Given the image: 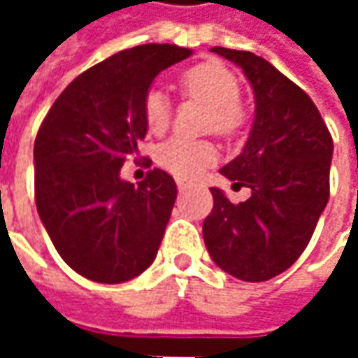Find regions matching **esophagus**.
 <instances>
[{
	"mask_svg": "<svg viewBox=\"0 0 358 358\" xmlns=\"http://www.w3.org/2000/svg\"><path fill=\"white\" fill-rule=\"evenodd\" d=\"M176 186H178L180 192H184V189H187V187H189V182H186V180L178 178V180H176Z\"/></svg>",
	"mask_w": 358,
	"mask_h": 358,
	"instance_id": "esophagus-1",
	"label": "esophagus"
}]
</instances>
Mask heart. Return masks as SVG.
Instances as JSON below:
<instances>
[{"label": "heart", "mask_w": 358, "mask_h": 358, "mask_svg": "<svg viewBox=\"0 0 358 358\" xmlns=\"http://www.w3.org/2000/svg\"><path fill=\"white\" fill-rule=\"evenodd\" d=\"M180 88L189 99L207 103V130H215L222 138H234L245 126L248 115L240 103L241 84L238 76L217 61H205L189 66L180 74ZM143 118L148 130L161 136L169 130L172 107L161 90H151L143 101ZM217 161V148L210 140L171 138L159 149V163L180 178H195Z\"/></svg>", "instance_id": "1"}]
</instances>
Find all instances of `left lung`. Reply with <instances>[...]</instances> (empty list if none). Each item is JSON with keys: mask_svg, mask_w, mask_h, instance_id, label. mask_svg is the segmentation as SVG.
Instances as JSON below:
<instances>
[{"mask_svg": "<svg viewBox=\"0 0 358 358\" xmlns=\"http://www.w3.org/2000/svg\"><path fill=\"white\" fill-rule=\"evenodd\" d=\"M243 69L255 92V122L245 148L222 169L248 201L234 205L213 187L203 238L213 261L245 282L282 274L305 251L330 197L334 141L313 99L266 59L213 48Z\"/></svg>", "mask_w": 358, "mask_h": 358, "instance_id": "1", "label": "left lung"}]
</instances>
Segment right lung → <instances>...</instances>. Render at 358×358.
Wrapping results in <instances>:
<instances>
[{
    "label": "right lung",
    "mask_w": 358,
    "mask_h": 358,
    "mask_svg": "<svg viewBox=\"0 0 358 358\" xmlns=\"http://www.w3.org/2000/svg\"><path fill=\"white\" fill-rule=\"evenodd\" d=\"M189 55L171 43L118 51L76 76L40 124L36 209L61 259L80 276L120 284L155 261L176 201L174 178L151 169L134 186L120 180V169L148 132L151 82Z\"/></svg>",
    "instance_id": "1"
}]
</instances>
